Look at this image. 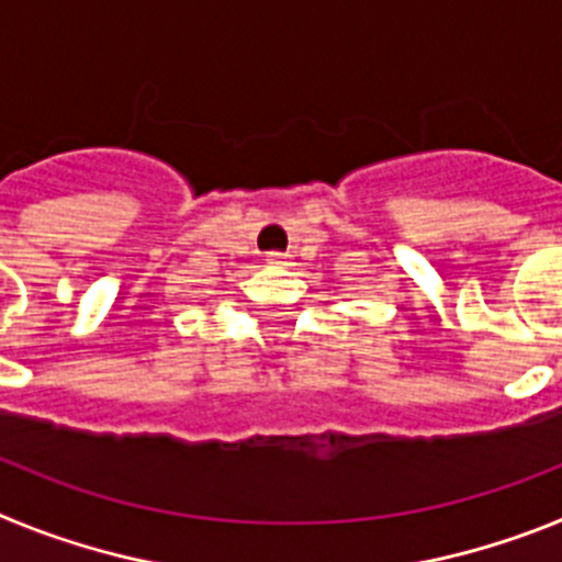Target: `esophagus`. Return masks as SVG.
Masks as SVG:
<instances>
[{"mask_svg": "<svg viewBox=\"0 0 562 562\" xmlns=\"http://www.w3.org/2000/svg\"><path fill=\"white\" fill-rule=\"evenodd\" d=\"M267 265H272V267H290L292 265V256H290V252H270V256H267Z\"/></svg>", "mask_w": 562, "mask_h": 562, "instance_id": "34e87169", "label": "esophagus"}]
</instances>
